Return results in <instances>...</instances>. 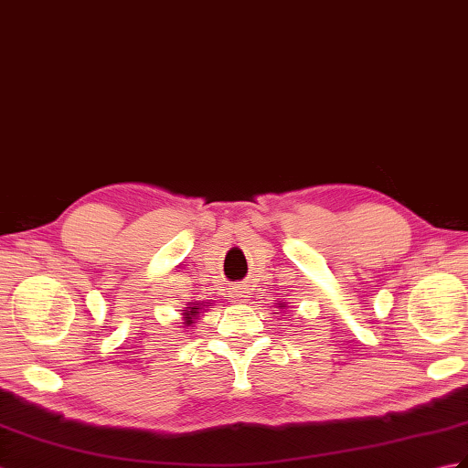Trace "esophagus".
<instances>
[{
  "instance_id": "1",
  "label": "esophagus",
  "mask_w": 468,
  "mask_h": 468,
  "mask_svg": "<svg viewBox=\"0 0 468 468\" xmlns=\"http://www.w3.org/2000/svg\"><path fill=\"white\" fill-rule=\"evenodd\" d=\"M245 291H243V287H237L235 291H233V299L237 301V303H243L245 301Z\"/></svg>"
}]
</instances>
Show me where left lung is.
Here are the masks:
<instances>
[{
    "instance_id": "8db88e82",
    "label": "left lung",
    "mask_w": 468,
    "mask_h": 468,
    "mask_svg": "<svg viewBox=\"0 0 468 468\" xmlns=\"http://www.w3.org/2000/svg\"><path fill=\"white\" fill-rule=\"evenodd\" d=\"M279 307H285V305H283V303H279Z\"/></svg>"
}]
</instances>
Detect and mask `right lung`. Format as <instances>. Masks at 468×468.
Masks as SVG:
<instances>
[{"instance_id": "add662e5", "label": "right lung", "mask_w": 468, "mask_h": 468, "mask_svg": "<svg viewBox=\"0 0 468 468\" xmlns=\"http://www.w3.org/2000/svg\"><path fill=\"white\" fill-rule=\"evenodd\" d=\"M203 307H209V305H205V303H189V307H185L183 311V324L185 327H189V324H193V321L197 319V314L201 313V309Z\"/></svg>"}]
</instances>
